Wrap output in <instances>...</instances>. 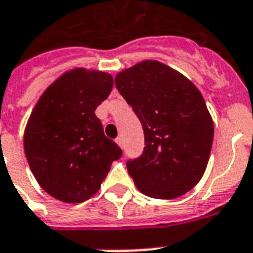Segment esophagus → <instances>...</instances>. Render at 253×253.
<instances>
[{"label":"esophagus","instance_id":"esophagus-1","mask_svg":"<svg viewBox=\"0 0 253 253\" xmlns=\"http://www.w3.org/2000/svg\"><path fill=\"white\" fill-rule=\"evenodd\" d=\"M115 142H117L118 145L121 146V147H122V145H123V139H122V136H118L117 139H115Z\"/></svg>","mask_w":253,"mask_h":253}]
</instances>
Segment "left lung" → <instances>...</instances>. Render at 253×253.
<instances>
[{
	"instance_id": "left-lung-1",
	"label": "left lung",
	"mask_w": 253,
	"mask_h": 253,
	"mask_svg": "<svg viewBox=\"0 0 253 253\" xmlns=\"http://www.w3.org/2000/svg\"><path fill=\"white\" fill-rule=\"evenodd\" d=\"M115 85L143 127V153L126 164L139 192L170 200L193 189L205 173L214 132L197 87L155 60L119 72Z\"/></svg>"
}]
</instances>
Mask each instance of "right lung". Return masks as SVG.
I'll return each instance as SVG.
<instances>
[{"instance_id": "right-lung-1", "label": "right lung", "mask_w": 253, "mask_h": 253, "mask_svg": "<svg viewBox=\"0 0 253 253\" xmlns=\"http://www.w3.org/2000/svg\"><path fill=\"white\" fill-rule=\"evenodd\" d=\"M112 85L110 74L71 69L50 84L32 111L24 134L28 164L41 188L63 203L92 197L122 157L95 115Z\"/></svg>"}]
</instances>
